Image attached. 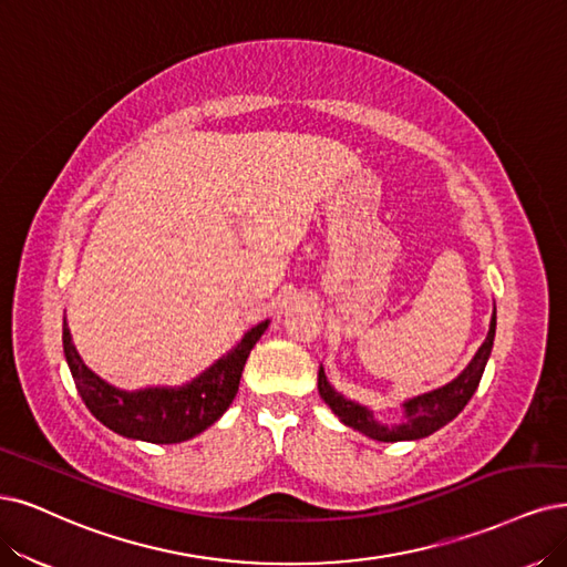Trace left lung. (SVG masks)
Masks as SVG:
<instances>
[{
	"label": "left lung",
	"instance_id": "obj_1",
	"mask_svg": "<svg viewBox=\"0 0 567 567\" xmlns=\"http://www.w3.org/2000/svg\"><path fill=\"white\" fill-rule=\"evenodd\" d=\"M495 308H493V318L488 327V337L481 343L472 362L460 371L455 379L442 388L423 392L417 396H411L402 404V423L385 425L381 421H375V415L371 409L364 404H358L343 396L339 390H333V385L327 381V373L320 367L318 371V390L324 404L339 415V421L352 430H358L367 434L369 439H375V442H415V439L430 436L439 427L449 425L453 417L467 406L472 400V394L478 388L481 375H484V369L488 364L493 341H495Z\"/></svg>",
	"mask_w": 567,
	"mask_h": 567
}]
</instances>
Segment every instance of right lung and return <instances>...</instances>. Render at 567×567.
Segmentation results:
<instances>
[{"instance_id":"obj_1","label":"right lung","mask_w":567,"mask_h":567,"mask_svg":"<svg viewBox=\"0 0 567 567\" xmlns=\"http://www.w3.org/2000/svg\"><path fill=\"white\" fill-rule=\"evenodd\" d=\"M270 320L245 331L226 354L184 385H156L121 390L83 364L72 343L68 320L62 318V348L83 404L112 432L150 444H179L215 425L234 402L251 348Z\"/></svg>"}]
</instances>
